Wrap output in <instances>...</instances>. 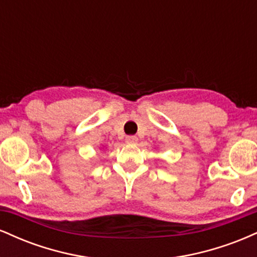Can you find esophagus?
I'll return each mask as SVG.
<instances>
[{
    "label": "esophagus",
    "instance_id": "34e87169",
    "mask_svg": "<svg viewBox=\"0 0 257 257\" xmlns=\"http://www.w3.org/2000/svg\"><path fill=\"white\" fill-rule=\"evenodd\" d=\"M125 143L129 144V145H134V144L138 143V138L134 137V135H129V137L125 138Z\"/></svg>",
    "mask_w": 257,
    "mask_h": 257
}]
</instances>
